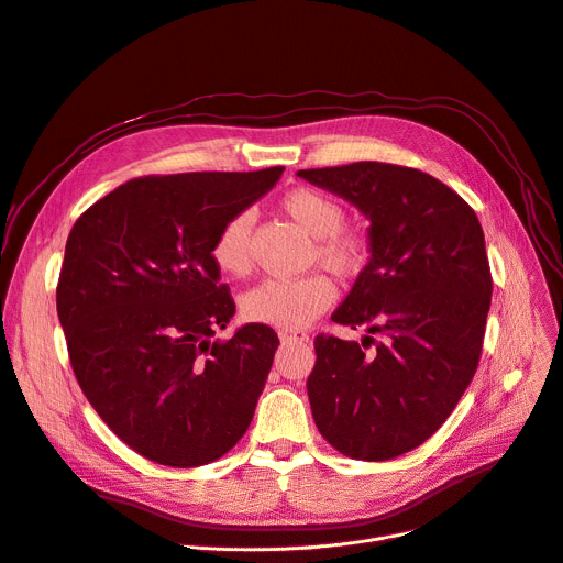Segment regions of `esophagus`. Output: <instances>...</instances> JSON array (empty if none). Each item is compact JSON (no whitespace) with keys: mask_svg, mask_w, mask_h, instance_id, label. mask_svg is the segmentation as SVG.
<instances>
[{"mask_svg":"<svg viewBox=\"0 0 563 563\" xmlns=\"http://www.w3.org/2000/svg\"><path fill=\"white\" fill-rule=\"evenodd\" d=\"M278 336L283 343H308L310 341L308 332H300V330H280Z\"/></svg>","mask_w":563,"mask_h":563,"instance_id":"1","label":"esophagus"}]
</instances>
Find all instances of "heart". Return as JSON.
<instances>
[{
    "mask_svg": "<svg viewBox=\"0 0 563 563\" xmlns=\"http://www.w3.org/2000/svg\"><path fill=\"white\" fill-rule=\"evenodd\" d=\"M280 211L305 233L317 238L314 263L339 276L360 274L371 255L366 231L345 227V211L336 199L314 188H294L280 197ZM253 216L240 211L231 216L213 238L211 258L222 274L246 276L251 272ZM336 298L334 283L323 274L285 280L269 278L242 298L249 321L283 330H298L319 319Z\"/></svg>",
    "mask_w": 563,
    "mask_h": 563,
    "instance_id": "b5f03b06",
    "label": "heart"
}]
</instances>
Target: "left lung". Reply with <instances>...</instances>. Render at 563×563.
<instances>
[{
    "label": "left lung",
    "instance_id": "8db88e82",
    "mask_svg": "<svg viewBox=\"0 0 563 563\" xmlns=\"http://www.w3.org/2000/svg\"><path fill=\"white\" fill-rule=\"evenodd\" d=\"M298 177L371 220V261L332 314L368 336L314 339V422L347 457H397L444 424L478 368L492 302L483 227L463 197L416 168L356 162Z\"/></svg>",
    "mask_w": 563,
    "mask_h": 563
}]
</instances>
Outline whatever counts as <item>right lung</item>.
<instances>
[{
  "label": "right lung",
  "mask_w": 563,
  "mask_h": 563,
  "mask_svg": "<svg viewBox=\"0 0 563 563\" xmlns=\"http://www.w3.org/2000/svg\"><path fill=\"white\" fill-rule=\"evenodd\" d=\"M283 170L136 177L67 238L56 305L74 375L100 420L152 463H213L251 424L280 341L263 323L213 341L235 302L211 244Z\"/></svg>",
  "instance_id": "right-lung-1"
}]
</instances>
